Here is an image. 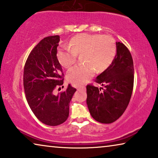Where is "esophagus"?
<instances>
[{"instance_id": "1", "label": "esophagus", "mask_w": 158, "mask_h": 158, "mask_svg": "<svg viewBox=\"0 0 158 158\" xmlns=\"http://www.w3.org/2000/svg\"><path fill=\"white\" fill-rule=\"evenodd\" d=\"M85 87L84 86H81V87L77 88V90H85Z\"/></svg>"}]
</instances>
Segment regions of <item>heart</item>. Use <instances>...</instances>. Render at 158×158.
I'll return each instance as SVG.
<instances>
[{
  "mask_svg": "<svg viewBox=\"0 0 158 158\" xmlns=\"http://www.w3.org/2000/svg\"><path fill=\"white\" fill-rule=\"evenodd\" d=\"M117 53L115 40L109 35L82 33L73 36L69 47H62L57 51L58 61L64 68L72 66L77 55H83L85 63L70 68L67 73L68 81L75 85L88 82L96 72L101 73L111 66Z\"/></svg>",
  "mask_w": 158,
  "mask_h": 158,
  "instance_id": "b5f03b06",
  "label": "heart"
}]
</instances>
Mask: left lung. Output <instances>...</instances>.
Masks as SVG:
<instances>
[{
    "instance_id": "8db88e82",
    "label": "left lung",
    "mask_w": 158,
    "mask_h": 158,
    "mask_svg": "<svg viewBox=\"0 0 158 158\" xmlns=\"http://www.w3.org/2000/svg\"><path fill=\"white\" fill-rule=\"evenodd\" d=\"M117 53L113 63L95 80L104 88L86 86L87 103L90 115L97 122L111 124L124 114L128 106L134 86V64L128 48L116 42Z\"/></svg>"
}]
</instances>
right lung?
Wrapping results in <instances>:
<instances>
[{"mask_svg":"<svg viewBox=\"0 0 158 158\" xmlns=\"http://www.w3.org/2000/svg\"><path fill=\"white\" fill-rule=\"evenodd\" d=\"M60 36L45 37L28 56L23 69V88L29 107L43 124L57 126L69 116L70 101L76 89L69 84L67 89L53 94L63 84L64 74L57 58Z\"/></svg>","mask_w":158,"mask_h":158,"instance_id":"obj_1","label":"right lung"}]
</instances>
